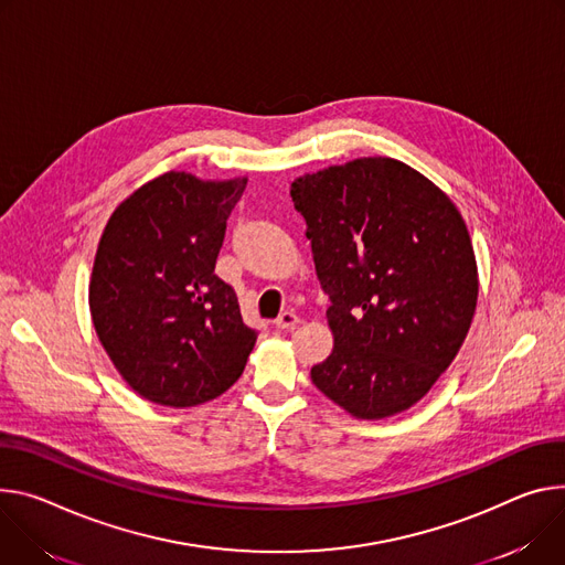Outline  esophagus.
Instances as JSON below:
<instances>
[{
  "label": "esophagus",
  "instance_id": "34e87169",
  "mask_svg": "<svg viewBox=\"0 0 565 565\" xmlns=\"http://www.w3.org/2000/svg\"><path fill=\"white\" fill-rule=\"evenodd\" d=\"M299 324V316L295 311H284L277 320H275V327L277 329H295Z\"/></svg>",
  "mask_w": 565,
  "mask_h": 565
}]
</instances>
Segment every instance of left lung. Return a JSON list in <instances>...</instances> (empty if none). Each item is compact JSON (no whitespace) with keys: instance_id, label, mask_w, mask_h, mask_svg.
<instances>
[{"instance_id":"8db88e82","label":"left lung","mask_w":565,"mask_h":565,"mask_svg":"<svg viewBox=\"0 0 565 565\" xmlns=\"http://www.w3.org/2000/svg\"><path fill=\"white\" fill-rule=\"evenodd\" d=\"M333 351L320 392L361 419L415 405L452 363L478 301L469 230L450 198L392 158H361L292 182Z\"/></svg>"}]
</instances>
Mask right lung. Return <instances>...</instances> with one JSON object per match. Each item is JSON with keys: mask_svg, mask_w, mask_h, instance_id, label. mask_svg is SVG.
I'll list each match as a JSON object with an SVG mask.
<instances>
[{"mask_svg": "<svg viewBox=\"0 0 565 565\" xmlns=\"http://www.w3.org/2000/svg\"><path fill=\"white\" fill-rule=\"evenodd\" d=\"M245 184L164 173L124 200L100 236L92 322L126 383L152 403L200 405L245 370L259 331L214 273Z\"/></svg>", "mask_w": 565, "mask_h": 565, "instance_id": "1", "label": "right lung"}]
</instances>
